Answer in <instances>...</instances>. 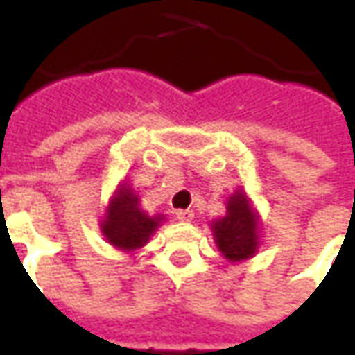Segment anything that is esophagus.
Masks as SVG:
<instances>
[{"label":"esophagus","mask_w":355,"mask_h":355,"mask_svg":"<svg viewBox=\"0 0 355 355\" xmlns=\"http://www.w3.org/2000/svg\"><path fill=\"white\" fill-rule=\"evenodd\" d=\"M193 218V211H190V209H178L177 211V220H180V223H192Z\"/></svg>","instance_id":"1"}]
</instances>
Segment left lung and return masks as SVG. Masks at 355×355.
<instances>
[{"label":"left lung","mask_w":355,"mask_h":355,"mask_svg":"<svg viewBox=\"0 0 355 355\" xmlns=\"http://www.w3.org/2000/svg\"><path fill=\"white\" fill-rule=\"evenodd\" d=\"M261 215L243 188H238L228 198L226 215L211 223L213 239L228 262L253 259L261 247Z\"/></svg>","instance_id":"8db88e82"}]
</instances>
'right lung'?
Listing matches in <instances>:
<instances>
[{
	"label": "right lung",
	"instance_id": "right-lung-1",
	"mask_svg": "<svg viewBox=\"0 0 355 355\" xmlns=\"http://www.w3.org/2000/svg\"><path fill=\"white\" fill-rule=\"evenodd\" d=\"M165 220V215L150 216L140 207V196L127 180L119 182L114 196L110 198L101 232L110 245L123 253H132L144 247Z\"/></svg>",
	"mask_w": 355,
	"mask_h": 355
}]
</instances>
